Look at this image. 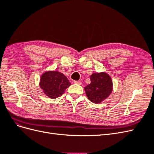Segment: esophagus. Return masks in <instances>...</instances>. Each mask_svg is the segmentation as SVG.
<instances>
[{"mask_svg":"<svg viewBox=\"0 0 154 154\" xmlns=\"http://www.w3.org/2000/svg\"><path fill=\"white\" fill-rule=\"evenodd\" d=\"M74 83H76V84H78V85H82V82L80 81H74Z\"/></svg>","mask_w":154,"mask_h":154,"instance_id":"1","label":"esophagus"}]
</instances>
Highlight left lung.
<instances>
[{"label": "left lung", "mask_w": 154, "mask_h": 154, "mask_svg": "<svg viewBox=\"0 0 154 154\" xmlns=\"http://www.w3.org/2000/svg\"><path fill=\"white\" fill-rule=\"evenodd\" d=\"M84 88L88 99L92 103H99L112 91V81L108 74L94 72L91 76V83Z\"/></svg>", "instance_id": "8db88e82"}]
</instances>
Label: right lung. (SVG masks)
<instances>
[{
	"label": "right lung",
	"instance_id": "obj_1",
	"mask_svg": "<svg viewBox=\"0 0 154 154\" xmlns=\"http://www.w3.org/2000/svg\"><path fill=\"white\" fill-rule=\"evenodd\" d=\"M71 85L67 78L58 71H48L41 76L40 86L44 94L50 98L62 96Z\"/></svg>",
	"mask_w": 154,
	"mask_h": 154
}]
</instances>
